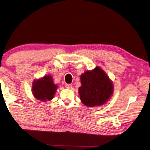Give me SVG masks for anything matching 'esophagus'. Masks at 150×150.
Returning a JSON list of instances; mask_svg holds the SVG:
<instances>
[{
    "instance_id": "esophagus-1",
    "label": "esophagus",
    "mask_w": 150,
    "mask_h": 150,
    "mask_svg": "<svg viewBox=\"0 0 150 150\" xmlns=\"http://www.w3.org/2000/svg\"><path fill=\"white\" fill-rule=\"evenodd\" d=\"M72 86L71 84H68V83H66V84H65V88H67V89H71V88H72Z\"/></svg>"
}]
</instances>
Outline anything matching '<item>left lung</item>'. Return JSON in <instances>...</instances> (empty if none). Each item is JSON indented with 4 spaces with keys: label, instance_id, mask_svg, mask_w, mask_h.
<instances>
[{
    "label": "left lung",
    "instance_id": "1",
    "mask_svg": "<svg viewBox=\"0 0 150 150\" xmlns=\"http://www.w3.org/2000/svg\"><path fill=\"white\" fill-rule=\"evenodd\" d=\"M80 82L82 85L78 88V93L81 101L87 107H99L106 104L113 94L112 80L99 67L81 74Z\"/></svg>",
    "mask_w": 150,
    "mask_h": 150
}]
</instances>
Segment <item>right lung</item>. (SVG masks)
<instances>
[{
    "label": "right lung",
    "mask_w": 150,
    "mask_h": 150,
    "mask_svg": "<svg viewBox=\"0 0 150 150\" xmlns=\"http://www.w3.org/2000/svg\"><path fill=\"white\" fill-rule=\"evenodd\" d=\"M57 88L58 86L54 83L52 76L47 75L33 81L31 91L34 98L45 102L54 98Z\"/></svg>",
    "instance_id": "obj_1"
}]
</instances>
